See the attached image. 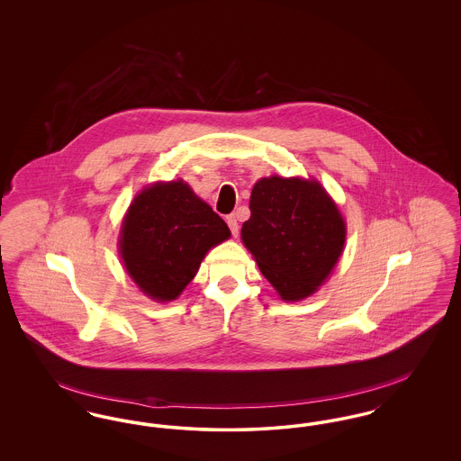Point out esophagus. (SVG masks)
Here are the masks:
<instances>
[{
    "label": "esophagus",
    "instance_id": "obj_1",
    "mask_svg": "<svg viewBox=\"0 0 461 461\" xmlns=\"http://www.w3.org/2000/svg\"><path fill=\"white\" fill-rule=\"evenodd\" d=\"M226 222H228L230 230H231V235L237 239V237H239V233H240V226H239V221L235 218V214L228 216V218H226Z\"/></svg>",
    "mask_w": 461,
    "mask_h": 461
}]
</instances>
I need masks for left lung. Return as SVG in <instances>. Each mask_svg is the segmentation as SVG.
I'll use <instances>...</instances> for the list:
<instances>
[{"label": "left lung", "instance_id": "obj_1", "mask_svg": "<svg viewBox=\"0 0 461 461\" xmlns=\"http://www.w3.org/2000/svg\"><path fill=\"white\" fill-rule=\"evenodd\" d=\"M241 241L286 303L303 301L329 278L346 243V222L316 179L261 177L250 194Z\"/></svg>", "mask_w": 461, "mask_h": 461}]
</instances>
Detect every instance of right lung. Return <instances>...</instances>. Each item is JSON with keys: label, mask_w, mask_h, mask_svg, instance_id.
<instances>
[{"label": "right lung", "mask_w": 461, "mask_h": 461, "mask_svg": "<svg viewBox=\"0 0 461 461\" xmlns=\"http://www.w3.org/2000/svg\"><path fill=\"white\" fill-rule=\"evenodd\" d=\"M230 235L226 222L183 179L158 181L132 200L119 252L140 290L167 303L194 280L205 254Z\"/></svg>", "instance_id": "right-lung-1"}]
</instances>
